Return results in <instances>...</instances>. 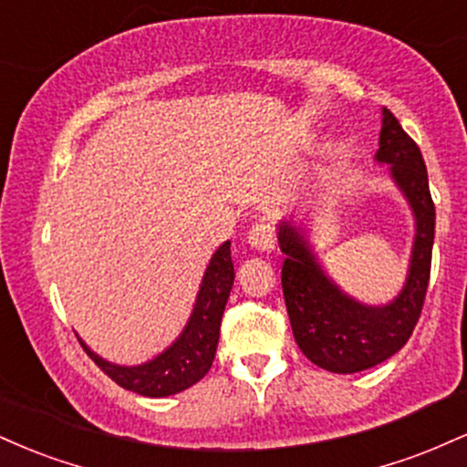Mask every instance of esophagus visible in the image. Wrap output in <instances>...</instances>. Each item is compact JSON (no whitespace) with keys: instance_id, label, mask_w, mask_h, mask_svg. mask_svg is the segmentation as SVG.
I'll list each match as a JSON object with an SVG mask.
<instances>
[{"instance_id":"obj_1","label":"esophagus","mask_w":467,"mask_h":467,"mask_svg":"<svg viewBox=\"0 0 467 467\" xmlns=\"http://www.w3.org/2000/svg\"><path fill=\"white\" fill-rule=\"evenodd\" d=\"M248 244L254 250H261V252L275 250L276 233L275 228H272V223L265 222V219H259V222L252 223L248 230Z\"/></svg>"}]
</instances>
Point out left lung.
<instances>
[{"mask_svg":"<svg viewBox=\"0 0 467 467\" xmlns=\"http://www.w3.org/2000/svg\"><path fill=\"white\" fill-rule=\"evenodd\" d=\"M378 160L390 164V173L417 217L409 281L387 307H364L347 298L316 265L301 234L289 226L278 230V244L285 254L283 296L294 337L309 360L331 373L364 371L398 353L420 320L431 281L435 203L428 189V171L417 142L389 109H384Z\"/></svg>","mask_w":467,"mask_h":467,"instance_id":"obj_1","label":"left lung"}]
</instances>
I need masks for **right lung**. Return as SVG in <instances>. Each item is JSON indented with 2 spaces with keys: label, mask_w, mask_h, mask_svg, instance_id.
<instances>
[{
  "label": "right lung",
  "mask_w": 467,
  "mask_h": 467,
  "mask_svg": "<svg viewBox=\"0 0 467 467\" xmlns=\"http://www.w3.org/2000/svg\"><path fill=\"white\" fill-rule=\"evenodd\" d=\"M234 281V267L230 259V244L222 245L211 259L202 281L195 312H192L184 334L171 349L155 360L140 367H116L105 362L80 342L85 353L99 364L100 371L109 375L118 387L133 390L144 398H166L197 384L213 367L219 342V327L226 309L230 289Z\"/></svg>",
  "instance_id": "obj_1"
}]
</instances>
